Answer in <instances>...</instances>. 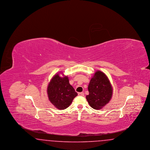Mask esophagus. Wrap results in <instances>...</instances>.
Here are the masks:
<instances>
[{
	"instance_id": "1",
	"label": "esophagus",
	"mask_w": 150,
	"mask_h": 150,
	"mask_svg": "<svg viewBox=\"0 0 150 150\" xmlns=\"http://www.w3.org/2000/svg\"><path fill=\"white\" fill-rule=\"evenodd\" d=\"M78 95L80 96H84V93L83 92H80V93H78Z\"/></svg>"
}]
</instances>
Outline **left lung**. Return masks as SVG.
<instances>
[{
    "label": "left lung",
    "mask_w": 150,
    "mask_h": 150,
    "mask_svg": "<svg viewBox=\"0 0 150 150\" xmlns=\"http://www.w3.org/2000/svg\"><path fill=\"white\" fill-rule=\"evenodd\" d=\"M89 94L86 98L89 105L95 110H100L112 98L113 89L106 74L97 71L88 86Z\"/></svg>",
    "instance_id": "1"
}]
</instances>
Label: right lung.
Returning a JSON list of instances; mask_svg holds the SVG:
<instances>
[{"label":"right lung","instance_id":"right-lung-1","mask_svg":"<svg viewBox=\"0 0 150 150\" xmlns=\"http://www.w3.org/2000/svg\"><path fill=\"white\" fill-rule=\"evenodd\" d=\"M63 76L61 77L59 74H56L50 80L47 87L49 100L59 110H64L69 107L78 95L70 84L68 76Z\"/></svg>","mask_w":150,"mask_h":150}]
</instances>
